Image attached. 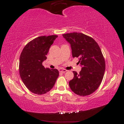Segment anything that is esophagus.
Listing matches in <instances>:
<instances>
[{
    "label": "esophagus",
    "instance_id": "34e87169",
    "mask_svg": "<svg viewBox=\"0 0 124 124\" xmlns=\"http://www.w3.org/2000/svg\"><path fill=\"white\" fill-rule=\"evenodd\" d=\"M67 70H64V69H60L59 70V72H61V73H65L67 72Z\"/></svg>",
    "mask_w": 124,
    "mask_h": 124
}]
</instances>
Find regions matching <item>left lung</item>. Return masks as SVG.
<instances>
[{"instance_id": "8db88e82", "label": "left lung", "mask_w": 124, "mask_h": 124, "mask_svg": "<svg viewBox=\"0 0 124 124\" xmlns=\"http://www.w3.org/2000/svg\"><path fill=\"white\" fill-rule=\"evenodd\" d=\"M70 44L72 56L78 57L81 70L73 71L74 78L69 82L70 89L78 95L85 96L95 92L104 76L106 64L99 45L91 37L81 33L63 34Z\"/></svg>"}]
</instances>
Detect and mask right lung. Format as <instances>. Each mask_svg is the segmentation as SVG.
<instances>
[{"label":"right lung","instance_id":"right-lung-1","mask_svg":"<svg viewBox=\"0 0 124 124\" xmlns=\"http://www.w3.org/2000/svg\"><path fill=\"white\" fill-rule=\"evenodd\" d=\"M58 36H41L27 44L20 57L19 71L22 80L29 91L37 95L51 90L59 75L57 69L50 70L43 66L51 45Z\"/></svg>","mask_w":124,"mask_h":124}]
</instances>
